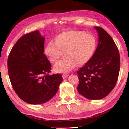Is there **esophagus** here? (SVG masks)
<instances>
[{"instance_id":"obj_1","label":"esophagus","mask_w":129,"mask_h":129,"mask_svg":"<svg viewBox=\"0 0 129 129\" xmlns=\"http://www.w3.org/2000/svg\"><path fill=\"white\" fill-rule=\"evenodd\" d=\"M68 74H63V75H62V77H63V79H66V78L68 77Z\"/></svg>"}]
</instances>
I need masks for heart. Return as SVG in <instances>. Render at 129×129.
<instances>
[{
  "instance_id": "heart-1",
  "label": "heart",
  "mask_w": 129,
  "mask_h": 129,
  "mask_svg": "<svg viewBox=\"0 0 129 129\" xmlns=\"http://www.w3.org/2000/svg\"><path fill=\"white\" fill-rule=\"evenodd\" d=\"M96 47L95 37L81 31L70 30L58 34L55 41L50 40L45 48V53L52 62H56L64 54L66 55L54 66L58 73L67 72L77 63L83 64L90 60Z\"/></svg>"
}]
</instances>
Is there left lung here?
<instances>
[{
  "label": "left lung",
  "instance_id": "left-lung-1",
  "mask_svg": "<svg viewBox=\"0 0 129 129\" xmlns=\"http://www.w3.org/2000/svg\"><path fill=\"white\" fill-rule=\"evenodd\" d=\"M98 45L92 57L77 72V91L89 100H100L114 88L120 69L118 49L111 37L103 28L95 27Z\"/></svg>",
  "mask_w": 129,
  "mask_h": 129
}]
</instances>
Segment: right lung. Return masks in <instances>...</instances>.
Returning <instances> with one entry per match:
<instances>
[{
	"mask_svg": "<svg viewBox=\"0 0 129 129\" xmlns=\"http://www.w3.org/2000/svg\"><path fill=\"white\" fill-rule=\"evenodd\" d=\"M45 39L39 30L24 35L8 57L11 84L17 95L29 104L47 102L55 95L63 81L60 74H48L51 64L44 53Z\"/></svg>",
	"mask_w": 129,
	"mask_h": 129,
	"instance_id": "1",
	"label": "right lung"
}]
</instances>
